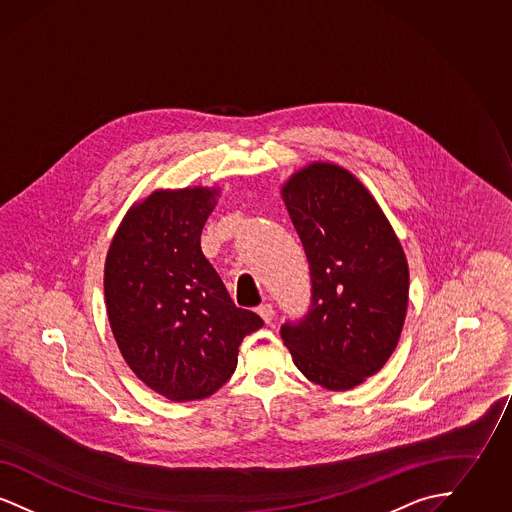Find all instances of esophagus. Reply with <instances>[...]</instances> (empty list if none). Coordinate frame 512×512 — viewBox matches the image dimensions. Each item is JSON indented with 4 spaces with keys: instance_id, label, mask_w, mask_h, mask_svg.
<instances>
[{
    "instance_id": "1",
    "label": "esophagus",
    "mask_w": 512,
    "mask_h": 512,
    "mask_svg": "<svg viewBox=\"0 0 512 512\" xmlns=\"http://www.w3.org/2000/svg\"><path fill=\"white\" fill-rule=\"evenodd\" d=\"M257 313H259V317L263 318L267 324H270V322H272V318H274V309H272V305H270V303L261 305V307L257 309Z\"/></svg>"
}]
</instances>
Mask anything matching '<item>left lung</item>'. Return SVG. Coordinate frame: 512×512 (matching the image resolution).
Returning <instances> with one entry per match:
<instances>
[{"label":"left lung","mask_w":512,"mask_h":512,"mask_svg":"<svg viewBox=\"0 0 512 512\" xmlns=\"http://www.w3.org/2000/svg\"><path fill=\"white\" fill-rule=\"evenodd\" d=\"M282 197L311 270V307L280 330L293 363L326 390H351L390 359L409 303V265L365 186L332 163H311Z\"/></svg>","instance_id":"obj_1"}]
</instances>
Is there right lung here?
Listing matches in <instances>:
<instances>
[{
  "instance_id": "right-lung-1",
  "label": "right lung",
  "mask_w": 512,
  "mask_h": 512,
  "mask_svg": "<svg viewBox=\"0 0 512 512\" xmlns=\"http://www.w3.org/2000/svg\"><path fill=\"white\" fill-rule=\"evenodd\" d=\"M219 190H157L136 203L105 259V303L126 365L171 401L205 399L263 318L234 305L201 251Z\"/></svg>"
}]
</instances>
